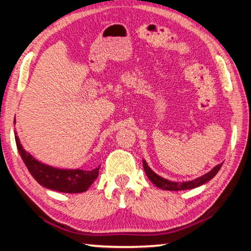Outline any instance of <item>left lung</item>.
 <instances>
[{
	"instance_id": "left-lung-1",
	"label": "left lung",
	"mask_w": 251,
	"mask_h": 251,
	"mask_svg": "<svg viewBox=\"0 0 251 251\" xmlns=\"http://www.w3.org/2000/svg\"><path fill=\"white\" fill-rule=\"evenodd\" d=\"M143 166H144V171H145L146 175L148 177V179H150L155 186H157L158 188L164 189V190H175V192H178V190L193 189V188H196V187L206 184L207 181H209L210 179H212V178L216 176V174H217L219 172V169L222 168L223 164L217 165V166H215L210 172H208L207 174H205V175L196 178V179L182 181V182L171 181L168 179H165V178H163V177H160L159 175H157V174L152 172L151 167L148 166L145 159H143Z\"/></svg>"
}]
</instances>
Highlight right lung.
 I'll return each instance as SVG.
<instances>
[{"instance_id": "obj_1", "label": "right lung", "mask_w": 251, "mask_h": 251, "mask_svg": "<svg viewBox=\"0 0 251 251\" xmlns=\"http://www.w3.org/2000/svg\"><path fill=\"white\" fill-rule=\"evenodd\" d=\"M14 134L16 146L25 166L27 167L34 179L45 188L56 190L59 193H84L90 188L99 176L100 167L90 169V171H84L79 168L61 169L41 163L24 150L22 144L20 143V138L16 136V131Z\"/></svg>"}]
</instances>
